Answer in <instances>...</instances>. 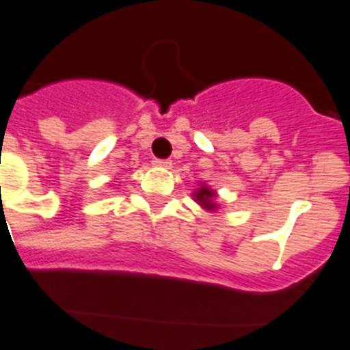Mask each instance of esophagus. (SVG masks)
I'll use <instances>...</instances> for the list:
<instances>
[{"label": "esophagus", "instance_id": "obj_1", "mask_svg": "<svg viewBox=\"0 0 350 350\" xmlns=\"http://www.w3.org/2000/svg\"><path fill=\"white\" fill-rule=\"evenodd\" d=\"M154 165H157V167H163V168H170L172 167V161H170V159H155Z\"/></svg>", "mask_w": 350, "mask_h": 350}]
</instances>
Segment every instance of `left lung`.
Returning <instances> with one entry per match:
<instances>
[{"instance_id": "obj_1", "label": "left lung", "mask_w": 350, "mask_h": 350, "mask_svg": "<svg viewBox=\"0 0 350 350\" xmlns=\"http://www.w3.org/2000/svg\"><path fill=\"white\" fill-rule=\"evenodd\" d=\"M193 196H195V200L198 202L204 209H208V211H215V209H217V204L213 202L215 191H211L208 185H200V189H196L195 193H193Z\"/></svg>"}]
</instances>
